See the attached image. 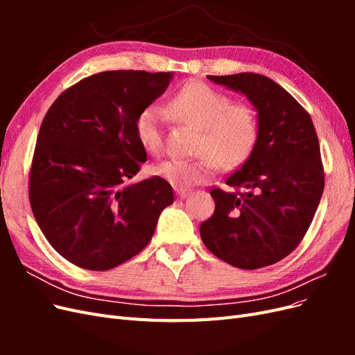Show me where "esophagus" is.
Returning <instances> with one entry per match:
<instances>
[{
  "instance_id": "34e87169",
  "label": "esophagus",
  "mask_w": 355,
  "mask_h": 355,
  "mask_svg": "<svg viewBox=\"0 0 355 355\" xmlns=\"http://www.w3.org/2000/svg\"><path fill=\"white\" fill-rule=\"evenodd\" d=\"M176 192H178V197L179 198H185V197H188L191 194V191H188V189H178Z\"/></svg>"
}]
</instances>
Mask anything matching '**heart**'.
Segmentation results:
<instances>
[{
	"instance_id": "heart-1",
	"label": "heart",
	"mask_w": 355,
	"mask_h": 355,
	"mask_svg": "<svg viewBox=\"0 0 355 355\" xmlns=\"http://www.w3.org/2000/svg\"><path fill=\"white\" fill-rule=\"evenodd\" d=\"M176 120L198 130L194 159H166L153 167L155 175L176 187L206 182L216 167L232 170L244 164L259 137V115L249 102H234L211 85L192 81L168 101ZM164 111L148 105L136 116L137 141L148 153L163 149Z\"/></svg>"
}]
</instances>
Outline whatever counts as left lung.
I'll return each mask as SVG.
<instances>
[{"instance_id":"8db88e82","label":"left lung","mask_w":355,"mask_h":355,"mask_svg":"<svg viewBox=\"0 0 355 355\" xmlns=\"http://www.w3.org/2000/svg\"><path fill=\"white\" fill-rule=\"evenodd\" d=\"M244 93L259 115L250 157L225 184L214 187V213L201 223L204 245L241 270L277 263L302 241L324 189L318 136L306 110L261 73L209 75Z\"/></svg>"}]
</instances>
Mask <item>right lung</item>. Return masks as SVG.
I'll return each instance as SVG.
<instances>
[{
    "mask_svg": "<svg viewBox=\"0 0 355 355\" xmlns=\"http://www.w3.org/2000/svg\"><path fill=\"white\" fill-rule=\"evenodd\" d=\"M171 73L105 71L62 92L41 123L29 168V202L60 256L108 271L142 252L173 188L159 176L127 184L146 161L136 116Z\"/></svg>",
    "mask_w": 355,
    "mask_h": 355,
    "instance_id": "1",
    "label": "right lung"
}]
</instances>
